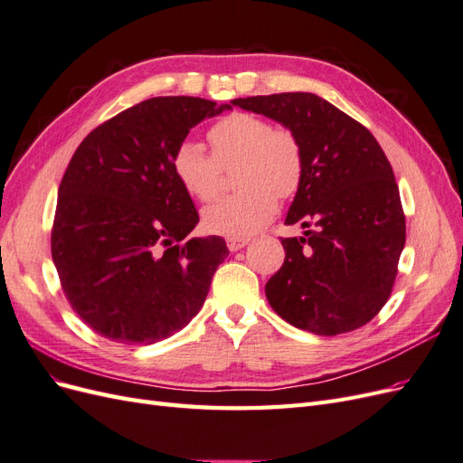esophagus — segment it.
Returning a JSON list of instances; mask_svg holds the SVG:
<instances>
[{"label":"esophagus","mask_w":463,"mask_h":463,"mask_svg":"<svg viewBox=\"0 0 463 463\" xmlns=\"http://www.w3.org/2000/svg\"><path fill=\"white\" fill-rule=\"evenodd\" d=\"M249 237H228V249L230 250H240L245 245H249Z\"/></svg>","instance_id":"esophagus-1"}]
</instances>
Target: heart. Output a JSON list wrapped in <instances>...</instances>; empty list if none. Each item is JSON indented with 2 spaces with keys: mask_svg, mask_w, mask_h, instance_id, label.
Instances as JSON below:
<instances>
[{
  "mask_svg": "<svg viewBox=\"0 0 463 463\" xmlns=\"http://www.w3.org/2000/svg\"><path fill=\"white\" fill-rule=\"evenodd\" d=\"M208 154L199 143H179L172 167L193 199L213 201L222 185V170H235L241 187L204 208L203 226L210 233L240 237L264 226L278 210V199H289L305 174L303 145L296 131L249 111H235L208 129Z\"/></svg>",
  "mask_w": 463,
  "mask_h": 463,
  "instance_id": "heart-1",
  "label": "heart"
}]
</instances>
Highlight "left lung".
<instances>
[{
  "mask_svg": "<svg viewBox=\"0 0 463 463\" xmlns=\"http://www.w3.org/2000/svg\"><path fill=\"white\" fill-rule=\"evenodd\" d=\"M296 131L305 174L286 218L303 237H282L286 259L269 282L272 309L318 335L367 325L388 301L405 245L394 172L371 131L311 92L235 98Z\"/></svg>",
  "mask_w": 463,
  "mask_h": 463,
  "instance_id": "left-lung-1",
  "label": "left lung"
}]
</instances>
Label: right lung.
<instances>
[{
    "instance_id": "right-lung-1",
    "label": "right lung",
    "mask_w": 463,
    "mask_h": 463,
    "mask_svg": "<svg viewBox=\"0 0 463 463\" xmlns=\"http://www.w3.org/2000/svg\"><path fill=\"white\" fill-rule=\"evenodd\" d=\"M228 104L158 96L98 125L63 174L52 259L65 299L96 334L148 345L201 311L230 255L218 235L193 237L199 213L172 156L189 129Z\"/></svg>"
}]
</instances>
